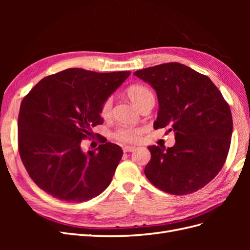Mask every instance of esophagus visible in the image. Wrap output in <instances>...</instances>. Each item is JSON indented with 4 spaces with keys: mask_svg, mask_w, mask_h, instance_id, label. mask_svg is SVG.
I'll return each mask as SVG.
<instances>
[{
    "mask_svg": "<svg viewBox=\"0 0 250 250\" xmlns=\"http://www.w3.org/2000/svg\"><path fill=\"white\" fill-rule=\"evenodd\" d=\"M135 150V147L133 146H124L123 147V151L124 152H132V151Z\"/></svg>",
    "mask_w": 250,
    "mask_h": 250,
    "instance_id": "1",
    "label": "esophagus"
}]
</instances>
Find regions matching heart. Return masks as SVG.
Returning <instances> with one entry per match:
<instances>
[{
	"label": "heart",
	"mask_w": 250,
	"mask_h": 250,
	"mask_svg": "<svg viewBox=\"0 0 250 250\" xmlns=\"http://www.w3.org/2000/svg\"><path fill=\"white\" fill-rule=\"evenodd\" d=\"M127 96L130 101L140 108L144 103L150 100H154V95L151 92V89L143 84H133L127 88ZM112 109V99L111 97L106 98L103 101L100 106V117L104 120H107L111 116ZM143 133V129L141 127H120L113 132V138L122 143H137L141 134Z\"/></svg>",
	"instance_id": "b5f03b06"
}]
</instances>
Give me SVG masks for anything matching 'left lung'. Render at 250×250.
<instances>
[{"instance_id":"1","label":"left lung","mask_w":250,"mask_h":250,"mask_svg":"<svg viewBox=\"0 0 250 250\" xmlns=\"http://www.w3.org/2000/svg\"><path fill=\"white\" fill-rule=\"evenodd\" d=\"M157 95L154 128L175 133L171 148L149 146L145 175L153 186L173 195L200 190L220 172L232 133L229 103L206 75L178 62L134 72Z\"/></svg>"}]
</instances>
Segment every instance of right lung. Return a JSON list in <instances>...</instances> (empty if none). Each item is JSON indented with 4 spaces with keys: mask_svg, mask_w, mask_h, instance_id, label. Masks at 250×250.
Returning <instances> with one entry per match:
<instances>
[{
    "mask_svg": "<svg viewBox=\"0 0 250 250\" xmlns=\"http://www.w3.org/2000/svg\"><path fill=\"white\" fill-rule=\"evenodd\" d=\"M130 72L67 69L42 79L20 107L19 152L29 176L53 197L87 201L111 183L123 151L102 142L82 152L81 141L103 123L100 106Z\"/></svg>",
    "mask_w": 250,
    "mask_h": 250,
    "instance_id": "obj_1",
    "label": "right lung"
}]
</instances>
